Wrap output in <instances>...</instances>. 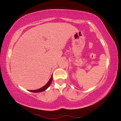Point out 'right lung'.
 Returning <instances> with one entry per match:
<instances>
[{"mask_svg":"<svg viewBox=\"0 0 121 121\" xmlns=\"http://www.w3.org/2000/svg\"><path fill=\"white\" fill-rule=\"evenodd\" d=\"M52 77H51L50 80H49L48 83H47L45 86H43V87L40 88V89H37V90H29V91H31V92H40L46 90L49 87V86L50 85V84L52 82Z\"/></svg>","mask_w":121,"mask_h":121,"instance_id":"1","label":"right lung"}]
</instances>
